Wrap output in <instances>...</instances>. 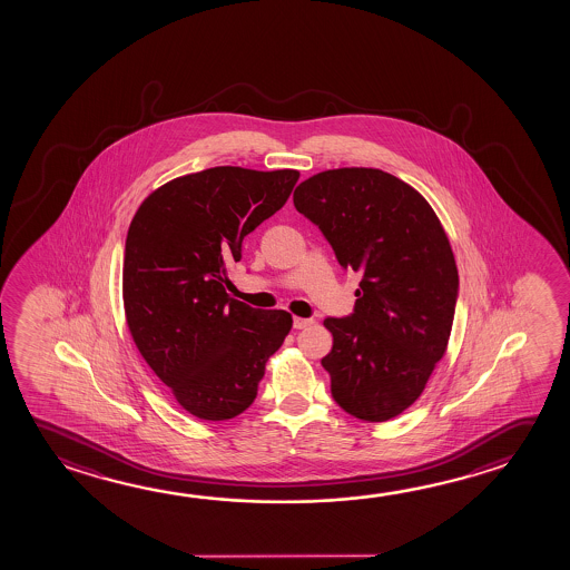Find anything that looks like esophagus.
I'll return each instance as SVG.
<instances>
[{"label":"esophagus","instance_id":"1","mask_svg":"<svg viewBox=\"0 0 570 570\" xmlns=\"http://www.w3.org/2000/svg\"><path fill=\"white\" fill-rule=\"evenodd\" d=\"M311 325H313V318H298V316L293 318V326H295L297 331H301V328H307V326Z\"/></svg>","mask_w":570,"mask_h":570}]
</instances>
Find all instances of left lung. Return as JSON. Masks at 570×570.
<instances>
[{
	"mask_svg": "<svg viewBox=\"0 0 570 570\" xmlns=\"http://www.w3.org/2000/svg\"><path fill=\"white\" fill-rule=\"evenodd\" d=\"M293 204L343 272L361 273L353 313L325 318L331 394L346 414L386 422L420 397L452 333L460 277L448 235L412 186L374 168L316 174Z\"/></svg>",
	"mask_w": 570,
	"mask_h": 570,
	"instance_id": "obj_1",
	"label": "left lung"
}]
</instances>
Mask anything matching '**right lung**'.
<instances>
[{
    "instance_id": "right-lung-1",
    "label": "right lung",
    "mask_w": 570,
    "mask_h": 570,
    "mask_svg": "<svg viewBox=\"0 0 570 570\" xmlns=\"http://www.w3.org/2000/svg\"><path fill=\"white\" fill-rule=\"evenodd\" d=\"M297 180V170L216 166L164 184L130 222L122 267L130 335L196 417L219 422L252 406L265 362L289 335V313L227 295V267Z\"/></svg>"
}]
</instances>
